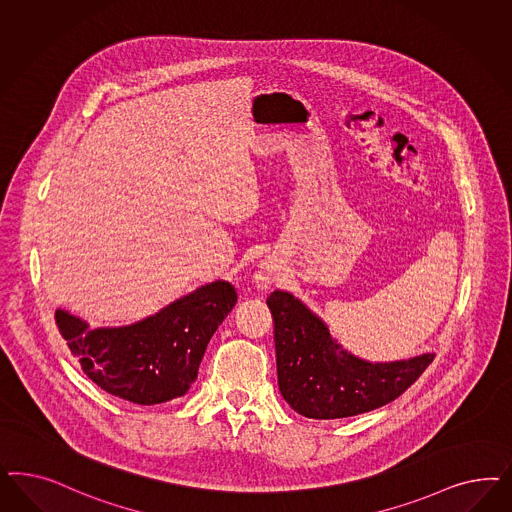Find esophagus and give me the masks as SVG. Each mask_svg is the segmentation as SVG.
Wrapping results in <instances>:
<instances>
[{"label": "esophagus", "instance_id": "34e87169", "mask_svg": "<svg viewBox=\"0 0 512 512\" xmlns=\"http://www.w3.org/2000/svg\"><path fill=\"white\" fill-rule=\"evenodd\" d=\"M256 281H258V288H269L271 286V282H273V273H271V269L269 267H262L260 269V273L256 275Z\"/></svg>", "mask_w": 512, "mask_h": 512}]
</instances>
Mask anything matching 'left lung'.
I'll return each mask as SVG.
<instances>
[{
  "instance_id": "obj_1",
  "label": "left lung",
  "mask_w": 512,
  "mask_h": 512,
  "mask_svg": "<svg viewBox=\"0 0 512 512\" xmlns=\"http://www.w3.org/2000/svg\"><path fill=\"white\" fill-rule=\"evenodd\" d=\"M275 320L279 390L307 418L333 420L369 413L401 396L435 354L409 360L369 362L348 352L326 322L290 292L267 297Z\"/></svg>"
}]
</instances>
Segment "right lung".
Masks as SVG:
<instances>
[{
	"instance_id": "right-lung-1",
	"label": "right lung",
	"mask_w": 512,
	"mask_h": 512,
	"mask_svg": "<svg viewBox=\"0 0 512 512\" xmlns=\"http://www.w3.org/2000/svg\"><path fill=\"white\" fill-rule=\"evenodd\" d=\"M235 303L230 282L215 281L128 326L92 330L66 309L54 316L88 379L120 399L156 405L188 392L205 348Z\"/></svg>"
}]
</instances>
